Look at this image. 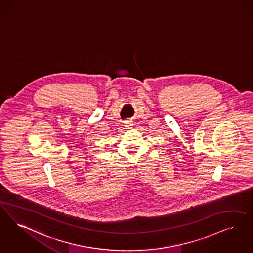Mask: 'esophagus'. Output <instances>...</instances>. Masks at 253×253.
Segmentation results:
<instances>
[{"label": "esophagus", "mask_w": 253, "mask_h": 253, "mask_svg": "<svg viewBox=\"0 0 253 253\" xmlns=\"http://www.w3.org/2000/svg\"><path fill=\"white\" fill-rule=\"evenodd\" d=\"M131 125H132V123H131V122H125V126H126V127H131Z\"/></svg>", "instance_id": "1"}]
</instances>
